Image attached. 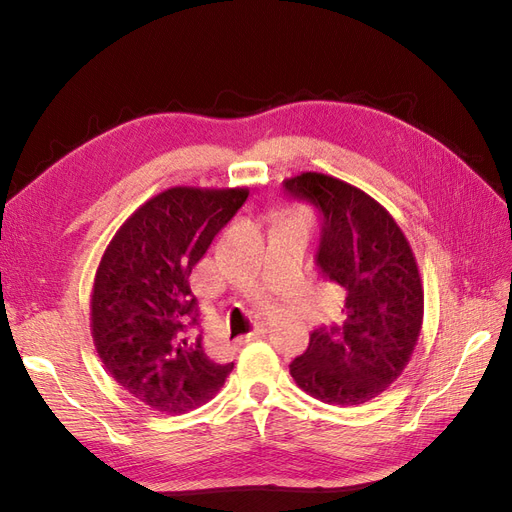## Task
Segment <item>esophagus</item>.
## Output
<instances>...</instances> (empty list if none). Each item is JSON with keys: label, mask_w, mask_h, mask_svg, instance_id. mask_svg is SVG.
Instances as JSON below:
<instances>
[{"label": "esophagus", "mask_w": 512, "mask_h": 512, "mask_svg": "<svg viewBox=\"0 0 512 512\" xmlns=\"http://www.w3.org/2000/svg\"><path fill=\"white\" fill-rule=\"evenodd\" d=\"M262 333H265V329L258 327V329L250 331V333H247V335H243V337H241V342H254V339H258Z\"/></svg>", "instance_id": "obj_1"}]
</instances>
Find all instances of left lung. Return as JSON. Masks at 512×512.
Segmentation results:
<instances>
[{"mask_svg": "<svg viewBox=\"0 0 512 512\" xmlns=\"http://www.w3.org/2000/svg\"><path fill=\"white\" fill-rule=\"evenodd\" d=\"M284 188L318 209V265L346 292L342 324L309 335L290 376L324 404H365L401 376L423 329L414 252L393 215L356 185L307 170L284 179Z\"/></svg>", "mask_w": 512, "mask_h": 512, "instance_id": "left-lung-1", "label": "left lung"}]
</instances>
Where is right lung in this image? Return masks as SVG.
<instances>
[{
  "instance_id": "obj_1",
  "label": "right lung",
  "mask_w": 512,
  "mask_h": 512,
  "mask_svg": "<svg viewBox=\"0 0 512 512\" xmlns=\"http://www.w3.org/2000/svg\"><path fill=\"white\" fill-rule=\"evenodd\" d=\"M247 194L168 188L119 226L100 258L89 303L96 352L108 374L153 410L203 406L232 371L207 354L203 333H190L198 305L190 275Z\"/></svg>"
}]
</instances>
